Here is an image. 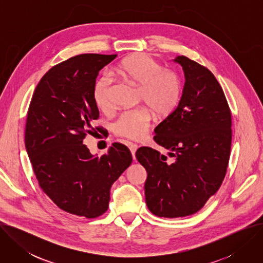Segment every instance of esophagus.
<instances>
[{"label":"esophagus","mask_w":263,"mask_h":263,"mask_svg":"<svg viewBox=\"0 0 263 263\" xmlns=\"http://www.w3.org/2000/svg\"><path fill=\"white\" fill-rule=\"evenodd\" d=\"M128 145H129V148H130V151H131V154H132V157H133V159H135V152H136V149L138 148L137 144L130 142Z\"/></svg>","instance_id":"obj_1"}]
</instances>
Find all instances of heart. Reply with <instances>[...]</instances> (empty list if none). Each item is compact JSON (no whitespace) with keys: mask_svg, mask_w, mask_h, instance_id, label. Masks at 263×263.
Wrapping results in <instances>:
<instances>
[{"mask_svg":"<svg viewBox=\"0 0 263 263\" xmlns=\"http://www.w3.org/2000/svg\"><path fill=\"white\" fill-rule=\"evenodd\" d=\"M114 76L139 86V100L159 117L167 116L178 103L180 85L177 74L146 54H134L125 58L115 69ZM93 101L102 111L111 108V86L107 79L99 80L93 87ZM152 114L147 108L124 111L114 124L116 134L132 139H141L147 132Z\"/></svg>","mask_w":263,"mask_h":263,"instance_id":"obj_1","label":"heart"}]
</instances>
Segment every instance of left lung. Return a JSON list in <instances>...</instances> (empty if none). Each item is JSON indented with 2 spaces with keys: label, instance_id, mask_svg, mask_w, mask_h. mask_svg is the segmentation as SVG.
<instances>
[{
  "label": "left lung",
  "instance_id": "8db88e82",
  "mask_svg": "<svg viewBox=\"0 0 263 263\" xmlns=\"http://www.w3.org/2000/svg\"><path fill=\"white\" fill-rule=\"evenodd\" d=\"M184 86L177 108L154 130V140L168 149L173 161L156 149L141 146L138 162L145 168V203L160 217L198 212L219 189L231 149V112L213 73L185 56Z\"/></svg>",
  "mask_w": 263,
  "mask_h": 263
}]
</instances>
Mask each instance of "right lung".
Returning a JSON list of instances; mask_svg holds the SVG:
<instances>
[{
    "label": "right lung",
    "instance_id": "add662e5",
    "mask_svg": "<svg viewBox=\"0 0 263 263\" xmlns=\"http://www.w3.org/2000/svg\"><path fill=\"white\" fill-rule=\"evenodd\" d=\"M118 55L82 54L53 66L37 84L27 116L25 145L44 193L62 210L93 218L110 189L131 164L129 148L115 142L101 157L83 139L97 133L93 87L99 71Z\"/></svg>",
    "mask_w": 263,
    "mask_h": 263
}]
</instances>
